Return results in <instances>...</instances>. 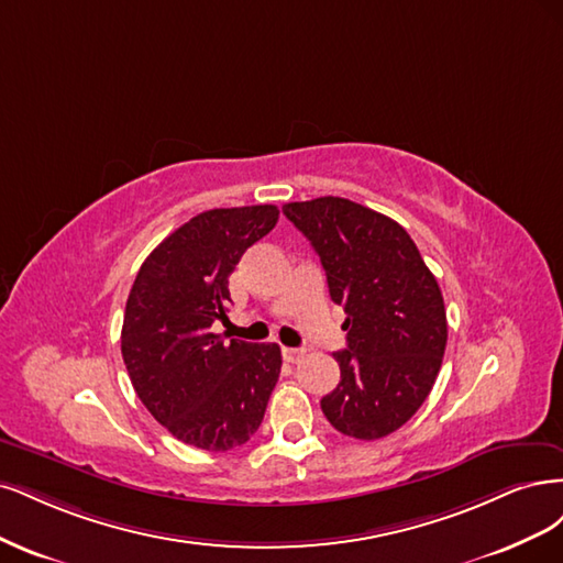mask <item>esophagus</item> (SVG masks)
<instances>
[{
    "instance_id": "esophagus-1",
    "label": "esophagus",
    "mask_w": 563,
    "mask_h": 563,
    "mask_svg": "<svg viewBox=\"0 0 563 563\" xmlns=\"http://www.w3.org/2000/svg\"><path fill=\"white\" fill-rule=\"evenodd\" d=\"M303 355H306L303 349H283V357H285L287 362H299Z\"/></svg>"
}]
</instances>
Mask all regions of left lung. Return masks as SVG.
Listing matches in <instances>:
<instances>
[{"instance_id":"1","label":"left lung","mask_w":563,"mask_h":563,"mask_svg":"<svg viewBox=\"0 0 563 563\" xmlns=\"http://www.w3.org/2000/svg\"><path fill=\"white\" fill-rule=\"evenodd\" d=\"M283 212L322 262L343 306L349 349L334 353L339 386L322 413L355 440H380L419 411L440 374L446 311L440 285L409 233L390 217L339 196L287 203Z\"/></svg>"}]
</instances>
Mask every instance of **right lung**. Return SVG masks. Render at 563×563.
Here are the masks:
<instances>
[{
  "instance_id": "1",
  "label": "right lung",
  "mask_w": 563,
  "mask_h": 563,
  "mask_svg": "<svg viewBox=\"0 0 563 563\" xmlns=\"http://www.w3.org/2000/svg\"><path fill=\"white\" fill-rule=\"evenodd\" d=\"M276 222V206L191 217L144 260L125 301L121 355L131 384L154 419L196 449L245 444L280 376L278 343H227L212 332L227 320L235 264Z\"/></svg>"
}]
</instances>
